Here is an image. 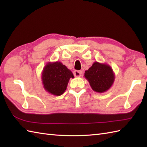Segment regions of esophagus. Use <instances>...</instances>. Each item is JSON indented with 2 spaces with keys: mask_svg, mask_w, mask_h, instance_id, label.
Here are the masks:
<instances>
[{
  "mask_svg": "<svg viewBox=\"0 0 147 147\" xmlns=\"http://www.w3.org/2000/svg\"><path fill=\"white\" fill-rule=\"evenodd\" d=\"M82 72L81 71H74V75L75 77H80L82 76Z\"/></svg>",
  "mask_w": 147,
  "mask_h": 147,
  "instance_id": "obj_1",
  "label": "esophagus"
}]
</instances>
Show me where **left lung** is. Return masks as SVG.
I'll list each match as a JSON object with an SVG mask.
<instances>
[{
  "instance_id": "left-lung-1",
  "label": "left lung",
  "mask_w": 147,
  "mask_h": 147,
  "mask_svg": "<svg viewBox=\"0 0 147 147\" xmlns=\"http://www.w3.org/2000/svg\"><path fill=\"white\" fill-rule=\"evenodd\" d=\"M93 91L104 93L110 89L115 80V74L111 65L94 62L84 74Z\"/></svg>"
}]
</instances>
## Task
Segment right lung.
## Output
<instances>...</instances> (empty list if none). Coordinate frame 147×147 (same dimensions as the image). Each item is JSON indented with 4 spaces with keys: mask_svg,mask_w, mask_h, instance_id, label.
Returning <instances> with one entry per match:
<instances>
[{
    "mask_svg": "<svg viewBox=\"0 0 147 147\" xmlns=\"http://www.w3.org/2000/svg\"><path fill=\"white\" fill-rule=\"evenodd\" d=\"M42 82L47 92L55 96H60L67 88L73 74L65 65L59 61L48 62L42 73Z\"/></svg>",
    "mask_w": 147,
    "mask_h": 147,
    "instance_id": "1",
    "label": "right lung"
}]
</instances>
